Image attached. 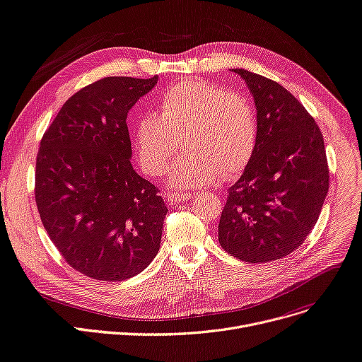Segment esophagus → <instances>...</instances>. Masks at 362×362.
<instances>
[{
  "instance_id": "obj_1",
  "label": "esophagus",
  "mask_w": 362,
  "mask_h": 362,
  "mask_svg": "<svg viewBox=\"0 0 362 362\" xmlns=\"http://www.w3.org/2000/svg\"><path fill=\"white\" fill-rule=\"evenodd\" d=\"M165 198L170 202H182L185 199L192 198V192H167Z\"/></svg>"
}]
</instances>
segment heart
<instances>
[{"mask_svg": "<svg viewBox=\"0 0 362 362\" xmlns=\"http://www.w3.org/2000/svg\"><path fill=\"white\" fill-rule=\"evenodd\" d=\"M158 114H144L134 125V146L142 168L161 176L179 151H186L170 173L177 187L228 180L253 158L259 124L253 100L245 93L202 80L182 81L158 99Z\"/></svg>", "mask_w": 362, "mask_h": 362, "instance_id": "obj_1", "label": "heart"}]
</instances>
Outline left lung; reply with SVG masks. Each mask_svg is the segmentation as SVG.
Returning a JSON list of instances; mask_svg holds the SVG:
<instances>
[{"mask_svg":"<svg viewBox=\"0 0 362 362\" xmlns=\"http://www.w3.org/2000/svg\"><path fill=\"white\" fill-rule=\"evenodd\" d=\"M241 75L257 109L253 158L229 195L218 222V243L248 263L288 256L315 226L328 192L322 133L293 94L269 78Z\"/></svg>","mask_w":362,"mask_h":362,"instance_id":"left-lung-1","label":"left lung"}]
</instances>
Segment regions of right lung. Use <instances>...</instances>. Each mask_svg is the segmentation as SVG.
<instances>
[{"instance_id": "add662e5", "label": "right lung", "mask_w": 362, "mask_h": 362, "mask_svg": "<svg viewBox=\"0 0 362 362\" xmlns=\"http://www.w3.org/2000/svg\"><path fill=\"white\" fill-rule=\"evenodd\" d=\"M158 76H106L71 96L45 130L35 202L62 257L86 276L122 281L160 250L167 207L133 170L127 114Z\"/></svg>"}]
</instances>
